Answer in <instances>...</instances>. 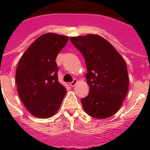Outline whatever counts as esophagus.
Listing matches in <instances>:
<instances>
[{"label":"esophagus","instance_id":"obj_1","mask_svg":"<svg viewBox=\"0 0 150 150\" xmlns=\"http://www.w3.org/2000/svg\"><path fill=\"white\" fill-rule=\"evenodd\" d=\"M76 83H77V80H76V79H74V81L71 82V83H70V85H71V87H74V86H76Z\"/></svg>","mask_w":150,"mask_h":150}]
</instances>
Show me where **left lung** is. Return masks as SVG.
I'll return each mask as SVG.
<instances>
[{
	"label": "left lung",
	"instance_id": "left-lung-1",
	"mask_svg": "<svg viewBox=\"0 0 150 150\" xmlns=\"http://www.w3.org/2000/svg\"><path fill=\"white\" fill-rule=\"evenodd\" d=\"M84 56L89 93L81 99L85 112L107 119L122 107L129 86L126 63L112 44L101 36L89 34L70 38Z\"/></svg>",
	"mask_w": 150,
	"mask_h": 150
}]
</instances>
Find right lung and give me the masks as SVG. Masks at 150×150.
<instances>
[{
  "label": "right lung",
  "instance_id": "add662e5",
  "mask_svg": "<svg viewBox=\"0 0 150 150\" xmlns=\"http://www.w3.org/2000/svg\"><path fill=\"white\" fill-rule=\"evenodd\" d=\"M69 37L55 33L40 36L21 57L16 71L17 91L30 114L52 117L59 110L67 91L58 80L55 62Z\"/></svg>",
  "mask_w": 150,
  "mask_h": 150
}]
</instances>
